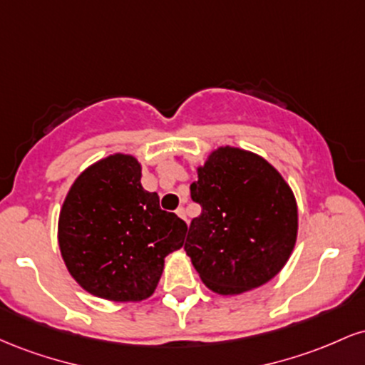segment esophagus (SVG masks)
Listing matches in <instances>:
<instances>
[{"label":"esophagus","mask_w":365,"mask_h":365,"mask_svg":"<svg viewBox=\"0 0 365 365\" xmlns=\"http://www.w3.org/2000/svg\"><path fill=\"white\" fill-rule=\"evenodd\" d=\"M175 212H177V215H178L180 217H182L183 221H187V212H185V209H183V207H178L177 211H175ZM187 223H188V221H187Z\"/></svg>","instance_id":"esophagus-1"}]
</instances>
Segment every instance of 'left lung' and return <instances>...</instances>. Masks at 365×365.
<instances>
[{"label":"left lung","instance_id":"8db88e82","mask_svg":"<svg viewBox=\"0 0 365 365\" xmlns=\"http://www.w3.org/2000/svg\"><path fill=\"white\" fill-rule=\"evenodd\" d=\"M190 195L202 212L192 220L183 249L209 290L238 295L283 269L297 242L299 209L271 163L221 145L197 166Z\"/></svg>","mask_w":365,"mask_h":365}]
</instances>
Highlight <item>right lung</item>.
I'll return each instance as SVG.
<instances>
[{
  "label": "right lung",
  "instance_id": "obj_1",
  "mask_svg": "<svg viewBox=\"0 0 365 365\" xmlns=\"http://www.w3.org/2000/svg\"><path fill=\"white\" fill-rule=\"evenodd\" d=\"M142 165L115 153L75 178L58 217L66 269L86 292L111 302H140L156 290L165 257L182 249L185 221L159 207L140 183Z\"/></svg>",
  "mask_w": 365,
  "mask_h": 365
}]
</instances>
